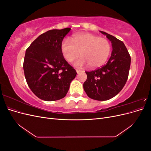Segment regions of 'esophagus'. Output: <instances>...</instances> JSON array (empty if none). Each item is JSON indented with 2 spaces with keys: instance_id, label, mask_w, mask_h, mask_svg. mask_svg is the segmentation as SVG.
Segmentation results:
<instances>
[{
  "instance_id": "1",
  "label": "esophagus",
  "mask_w": 151,
  "mask_h": 151,
  "mask_svg": "<svg viewBox=\"0 0 151 151\" xmlns=\"http://www.w3.org/2000/svg\"><path fill=\"white\" fill-rule=\"evenodd\" d=\"M76 72H77V73H80V72H84V70H79V69H76Z\"/></svg>"
}]
</instances>
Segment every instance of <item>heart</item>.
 Listing matches in <instances>:
<instances>
[{
	"label": "heart",
	"instance_id": "obj_1",
	"mask_svg": "<svg viewBox=\"0 0 151 151\" xmlns=\"http://www.w3.org/2000/svg\"><path fill=\"white\" fill-rule=\"evenodd\" d=\"M60 52L65 60L72 62L79 57H82L75 62L77 67L89 65L91 68H98L106 61L111 52V45L109 41L89 33L76 34L71 38L63 40L60 45Z\"/></svg>",
	"mask_w": 151,
	"mask_h": 151
}]
</instances>
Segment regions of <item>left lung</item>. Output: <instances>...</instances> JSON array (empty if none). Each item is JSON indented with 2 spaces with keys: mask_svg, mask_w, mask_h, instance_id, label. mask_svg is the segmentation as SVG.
I'll return each mask as SVG.
<instances>
[{
  "mask_svg": "<svg viewBox=\"0 0 151 151\" xmlns=\"http://www.w3.org/2000/svg\"><path fill=\"white\" fill-rule=\"evenodd\" d=\"M111 41L113 51L106 64L88 72L83 84L88 96L98 101H106L115 96L125 85L129 77L131 58L122 41L100 31Z\"/></svg>",
  "mask_w": 151,
  "mask_h": 151,
  "instance_id": "8db88e82",
  "label": "left lung"
}]
</instances>
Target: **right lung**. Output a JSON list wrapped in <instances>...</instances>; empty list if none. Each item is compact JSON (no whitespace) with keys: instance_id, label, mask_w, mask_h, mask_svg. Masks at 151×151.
I'll return each mask as SVG.
<instances>
[{"instance_id":"obj_1","label":"right lung","mask_w":151,"mask_h":151,"mask_svg":"<svg viewBox=\"0 0 151 151\" xmlns=\"http://www.w3.org/2000/svg\"><path fill=\"white\" fill-rule=\"evenodd\" d=\"M70 29L67 28L45 32L26 51L23 69L27 84L32 92L44 101L64 98L77 74L60 52L61 43Z\"/></svg>"}]
</instances>
